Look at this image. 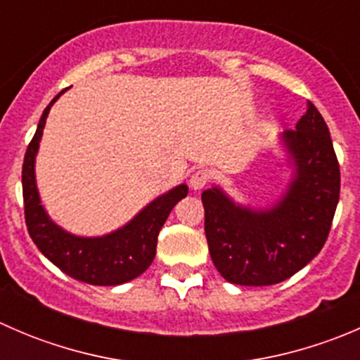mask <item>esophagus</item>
<instances>
[{"mask_svg": "<svg viewBox=\"0 0 360 360\" xmlns=\"http://www.w3.org/2000/svg\"><path fill=\"white\" fill-rule=\"evenodd\" d=\"M209 179H210L209 170H205V169L195 170V172L191 174V177H190V186H191V190H195V191L202 190V188L207 186V183H209Z\"/></svg>", "mask_w": 360, "mask_h": 360, "instance_id": "1", "label": "esophagus"}]
</instances>
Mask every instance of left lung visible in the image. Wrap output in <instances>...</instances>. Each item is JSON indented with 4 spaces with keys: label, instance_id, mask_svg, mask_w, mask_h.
I'll list each match as a JSON object with an SVG mask.
<instances>
[{
    "label": "left lung",
    "instance_id": "1",
    "mask_svg": "<svg viewBox=\"0 0 360 360\" xmlns=\"http://www.w3.org/2000/svg\"><path fill=\"white\" fill-rule=\"evenodd\" d=\"M281 143L291 179L271 205H242L219 186L202 193L210 257L231 284H278L307 266L328 240L340 200V165L314 104H307L296 130L281 134Z\"/></svg>",
    "mask_w": 360,
    "mask_h": 360
}]
</instances>
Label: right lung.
Listing matches in <instances>:
<instances>
[{
    "label": "right lung",
    "instance_id": "1",
    "mask_svg": "<svg viewBox=\"0 0 360 360\" xmlns=\"http://www.w3.org/2000/svg\"><path fill=\"white\" fill-rule=\"evenodd\" d=\"M66 90L56 96L39 118L34 137L29 143L22 165V195L27 231L36 248L57 268L92 285H120L148 270L157 254L158 233L181 198L188 195L186 184H177L141 209L132 219L101 237H79L60 228L41 205L36 186L34 163L46 116Z\"/></svg>",
    "mask_w": 360,
    "mask_h": 360
}]
</instances>
